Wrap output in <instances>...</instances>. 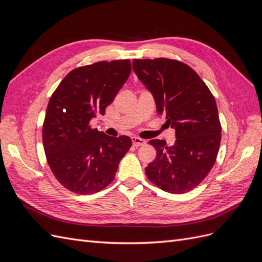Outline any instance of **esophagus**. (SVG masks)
Segmentation results:
<instances>
[{"mask_svg":"<svg viewBox=\"0 0 262 262\" xmlns=\"http://www.w3.org/2000/svg\"><path fill=\"white\" fill-rule=\"evenodd\" d=\"M132 144H133L134 146H142V145L146 144V141L143 140V139H141V138L133 137V138H132Z\"/></svg>","mask_w":262,"mask_h":262,"instance_id":"34e87169","label":"esophagus"}]
</instances>
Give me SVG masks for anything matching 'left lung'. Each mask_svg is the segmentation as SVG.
Instances as JSON below:
<instances>
[{
    "mask_svg": "<svg viewBox=\"0 0 262 262\" xmlns=\"http://www.w3.org/2000/svg\"><path fill=\"white\" fill-rule=\"evenodd\" d=\"M134 73L152 93L156 112L176 130L172 146L150 140L156 157L145 168L147 178L166 192L185 193L200 185L216 161L221 122L215 99L189 66L167 58L136 59Z\"/></svg>",
    "mask_w": 262,
    "mask_h": 262,
    "instance_id": "left-lung-1",
    "label": "left lung"
}]
</instances>
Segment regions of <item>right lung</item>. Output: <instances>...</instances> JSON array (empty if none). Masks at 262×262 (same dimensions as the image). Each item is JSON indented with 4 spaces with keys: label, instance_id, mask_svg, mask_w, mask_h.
Returning a JSON list of instances; mask_svg holds the SVG:
<instances>
[{
    "label": "right lung",
    "instance_id": "obj_1",
    "mask_svg": "<svg viewBox=\"0 0 262 262\" xmlns=\"http://www.w3.org/2000/svg\"><path fill=\"white\" fill-rule=\"evenodd\" d=\"M131 73L130 60L100 61L71 71L49 100L42 125L47 162L60 184L77 194L106 188L132 145L106 136L91 120L115 99Z\"/></svg>",
    "mask_w": 262,
    "mask_h": 262
}]
</instances>
